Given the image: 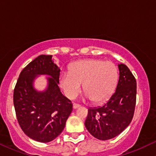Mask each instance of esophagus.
I'll return each instance as SVG.
<instances>
[{
	"label": "esophagus",
	"mask_w": 156,
	"mask_h": 156,
	"mask_svg": "<svg viewBox=\"0 0 156 156\" xmlns=\"http://www.w3.org/2000/svg\"><path fill=\"white\" fill-rule=\"evenodd\" d=\"M73 108H74V109H76V108H78V107H80V105L77 104V103H73Z\"/></svg>",
	"instance_id": "obj_1"
}]
</instances>
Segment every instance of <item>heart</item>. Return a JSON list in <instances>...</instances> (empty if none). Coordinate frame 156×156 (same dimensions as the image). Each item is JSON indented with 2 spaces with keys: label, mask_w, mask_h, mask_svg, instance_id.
Segmentation results:
<instances>
[{
  "label": "heart",
  "mask_w": 156,
  "mask_h": 156,
  "mask_svg": "<svg viewBox=\"0 0 156 156\" xmlns=\"http://www.w3.org/2000/svg\"><path fill=\"white\" fill-rule=\"evenodd\" d=\"M118 69L112 62L85 59L74 62L69 72L60 76V85L67 98L78 95L83 83L86 97L95 103L108 100L114 93L118 81Z\"/></svg>",
  "instance_id": "b5f03b06"
}]
</instances>
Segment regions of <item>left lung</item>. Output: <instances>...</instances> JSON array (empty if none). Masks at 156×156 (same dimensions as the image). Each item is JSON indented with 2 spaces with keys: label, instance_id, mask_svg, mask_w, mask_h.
<instances>
[{
  "label": "left lung",
  "instance_id": "obj_1",
  "mask_svg": "<svg viewBox=\"0 0 156 156\" xmlns=\"http://www.w3.org/2000/svg\"><path fill=\"white\" fill-rule=\"evenodd\" d=\"M119 78L115 92L103 106L89 108L85 126L94 137L108 140L120 134L131 122L136 101V80L129 68L118 64Z\"/></svg>",
  "mask_w": 156,
  "mask_h": 156
}]
</instances>
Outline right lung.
I'll return each instance as SVG.
<instances>
[{"label":"right lung","instance_id":"add662e5","mask_svg":"<svg viewBox=\"0 0 156 156\" xmlns=\"http://www.w3.org/2000/svg\"><path fill=\"white\" fill-rule=\"evenodd\" d=\"M37 74H48V88L37 92L33 82ZM60 69L52 55H40L21 71L14 89L13 101L23 131L39 142L53 141L63 131L73 111L72 102L61 92Z\"/></svg>","mask_w":156,"mask_h":156}]
</instances>
